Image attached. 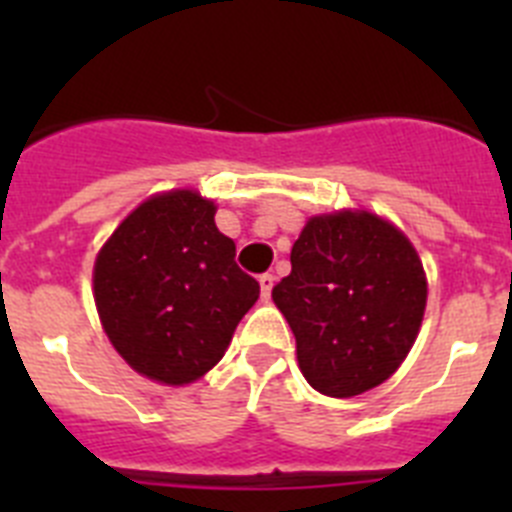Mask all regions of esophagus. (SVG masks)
<instances>
[{"label": "esophagus", "mask_w": 512, "mask_h": 512, "mask_svg": "<svg viewBox=\"0 0 512 512\" xmlns=\"http://www.w3.org/2000/svg\"><path fill=\"white\" fill-rule=\"evenodd\" d=\"M259 287H261V297H264V300H269L271 289H274V274H261Z\"/></svg>", "instance_id": "34e87169"}]
</instances>
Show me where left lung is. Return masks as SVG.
Instances as JSON below:
<instances>
[{"label":"left lung","mask_w":512,"mask_h":512,"mask_svg":"<svg viewBox=\"0 0 512 512\" xmlns=\"http://www.w3.org/2000/svg\"><path fill=\"white\" fill-rule=\"evenodd\" d=\"M292 271L271 289L312 390L356 397L410 354L428 302L423 261L392 220L364 207L307 217Z\"/></svg>","instance_id":"8db88e82"}]
</instances>
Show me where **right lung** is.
<instances>
[{
    "label": "right lung",
    "mask_w": 512,
    "mask_h": 512,
    "mask_svg": "<svg viewBox=\"0 0 512 512\" xmlns=\"http://www.w3.org/2000/svg\"><path fill=\"white\" fill-rule=\"evenodd\" d=\"M215 212L197 189L151 194L94 259L102 330L133 372L166 387L205 377L259 300V282L235 266Z\"/></svg>",
    "instance_id": "obj_1"
}]
</instances>
